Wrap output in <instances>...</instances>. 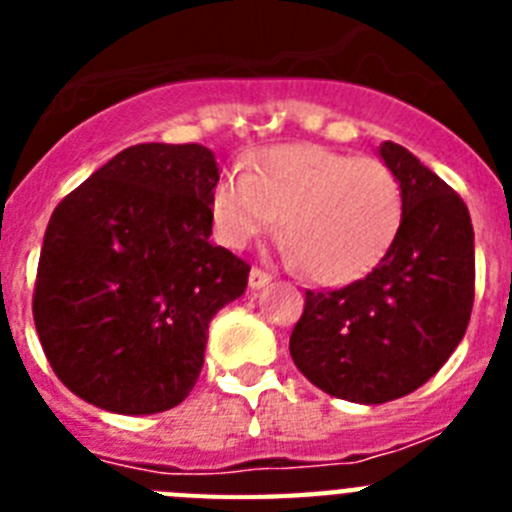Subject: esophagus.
<instances>
[{
	"instance_id": "34e87169",
	"label": "esophagus",
	"mask_w": 512,
	"mask_h": 512,
	"mask_svg": "<svg viewBox=\"0 0 512 512\" xmlns=\"http://www.w3.org/2000/svg\"><path fill=\"white\" fill-rule=\"evenodd\" d=\"M269 274H266V271H261V269H251V274H248V287L251 289H261V287H266V284H269Z\"/></svg>"
}]
</instances>
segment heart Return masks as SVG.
I'll list each match as a JSON object with an SVG mask.
<instances>
[{
	"mask_svg": "<svg viewBox=\"0 0 512 512\" xmlns=\"http://www.w3.org/2000/svg\"><path fill=\"white\" fill-rule=\"evenodd\" d=\"M220 241L243 248L282 221L289 264L320 284L361 279L390 251L402 223L397 176L377 158L323 146H277L256 171L230 169L210 197Z\"/></svg>",
	"mask_w": 512,
	"mask_h": 512,
	"instance_id": "obj_1",
	"label": "heart"
}]
</instances>
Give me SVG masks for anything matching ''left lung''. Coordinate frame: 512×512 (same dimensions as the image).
Segmentation results:
<instances>
[{
    "instance_id": "obj_1",
    "label": "left lung",
    "mask_w": 512,
    "mask_h": 512,
    "mask_svg": "<svg viewBox=\"0 0 512 512\" xmlns=\"http://www.w3.org/2000/svg\"><path fill=\"white\" fill-rule=\"evenodd\" d=\"M379 158L402 189V223L364 279L307 292L289 354L338 400L382 405L410 395L446 364L474 302V230L459 194L408 148L384 140Z\"/></svg>"
}]
</instances>
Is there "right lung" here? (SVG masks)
Listing matches in <instances>:
<instances>
[{"instance_id":"1","label":"right lung","mask_w":512,"mask_h":512,"mask_svg":"<svg viewBox=\"0 0 512 512\" xmlns=\"http://www.w3.org/2000/svg\"><path fill=\"white\" fill-rule=\"evenodd\" d=\"M217 182L210 148L138 143L53 210L35 328L56 377L94 408L153 415L192 392L210 320L251 271L210 243Z\"/></svg>"}]
</instances>
